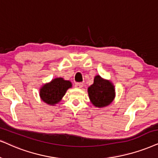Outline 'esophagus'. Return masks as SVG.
Returning <instances> with one entry per match:
<instances>
[{
  "label": "esophagus",
  "mask_w": 158,
  "mask_h": 158,
  "mask_svg": "<svg viewBox=\"0 0 158 158\" xmlns=\"http://www.w3.org/2000/svg\"><path fill=\"white\" fill-rule=\"evenodd\" d=\"M84 86V84L82 82H77L75 84V87L77 88H81Z\"/></svg>",
  "instance_id": "esophagus-1"
}]
</instances>
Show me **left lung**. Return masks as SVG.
Wrapping results in <instances>:
<instances>
[{
	"instance_id": "left-lung-1",
	"label": "left lung",
	"mask_w": 158,
	"mask_h": 158,
	"mask_svg": "<svg viewBox=\"0 0 158 158\" xmlns=\"http://www.w3.org/2000/svg\"><path fill=\"white\" fill-rule=\"evenodd\" d=\"M89 100L95 106L103 108L109 106L115 97L114 86L110 81L97 75L94 83L87 89Z\"/></svg>"
}]
</instances>
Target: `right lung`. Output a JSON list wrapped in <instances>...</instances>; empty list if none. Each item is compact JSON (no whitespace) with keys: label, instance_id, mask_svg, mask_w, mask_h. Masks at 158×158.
<instances>
[{"label":"right lung","instance_id":"add662e5","mask_svg":"<svg viewBox=\"0 0 158 158\" xmlns=\"http://www.w3.org/2000/svg\"><path fill=\"white\" fill-rule=\"evenodd\" d=\"M71 87L72 84L70 81L64 80L60 77L56 78L42 86L40 89V97L44 102L54 106L61 101L67 89Z\"/></svg>","mask_w":158,"mask_h":158}]
</instances>
